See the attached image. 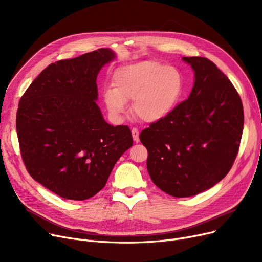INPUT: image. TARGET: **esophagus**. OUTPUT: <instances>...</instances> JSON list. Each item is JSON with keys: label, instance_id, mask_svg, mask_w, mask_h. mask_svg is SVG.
Masks as SVG:
<instances>
[{"label": "esophagus", "instance_id": "esophagus-1", "mask_svg": "<svg viewBox=\"0 0 262 262\" xmlns=\"http://www.w3.org/2000/svg\"><path fill=\"white\" fill-rule=\"evenodd\" d=\"M132 135H133L134 141H135L136 143H138V142H139V130H138V128L133 127V128H132Z\"/></svg>", "mask_w": 262, "mask_h": 262}]
</instances>
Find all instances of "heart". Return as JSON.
I'll return each instance as SVG.
<instances>
[{
  "label": "heart",
  "instance_id": "obj_1",
  "mask_svg": "<svg viewBox=\"0 0 262 262\" xmlns=\"http://www.w3.org/2000/svg\"><path fill=\"white\" fill-rule=\"evenodd\" d=\"M114 89L104 93L109 113L120 118L126 102L134 101L135 115L145 122H157L171 114L184 90L182 73L157 60H143L120 67L113 76Z\"/></svg>",
  "mask_w": 262,
  "mask_h": 262
}]
</instances>
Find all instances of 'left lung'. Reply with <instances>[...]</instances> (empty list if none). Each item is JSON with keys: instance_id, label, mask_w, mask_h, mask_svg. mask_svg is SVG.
Segmentation results:
<instances>
[{"instance_id": "1", "label": "left lung", "mask_w": 262, "mask_h": 262, "mask_svg": "<svg viewBox=\"0 0 262 262\" xmlns=\"http://www.w3.org/2000/svg\"><path fill=\"white\" fill-rule=\"evenodd\" d=\"M183 59L195 75L189 98L139 136L153 183L175 198L196 195L223 180L238 155L244 123L228 77L207 58Z\"/></svg>"}]
</instances>
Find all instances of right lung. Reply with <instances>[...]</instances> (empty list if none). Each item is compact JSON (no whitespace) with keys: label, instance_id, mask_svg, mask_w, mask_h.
I'll return each mask as SVG.
<instances>
[{"label":"right lung","instance_id":"add662e5","mask_svg":"<svg viewBox=\"0 0 262 262\" xmlns=\"http://www.w3.org/2000/svg\"><path fill=\"white\" fill-rule=\"evenodd\" d=\"M114 58L99 49L51 63L21 96L16 126L24 166L63 199L95 195L133 145L129 127L109 125L95 103L96 76Z\"/></svg>","mask_w":262,"mask_h":262}]
</instances>
